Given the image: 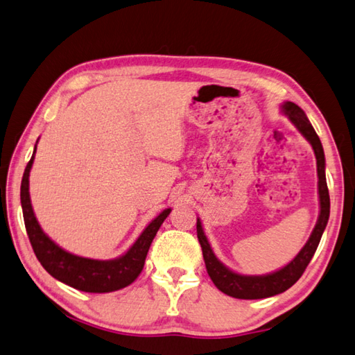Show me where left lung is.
Segmentation results:
<instances>
[{
  "label": "left lung",
  "instance_id": "obj_1",
  "mask_svg": "<svg viewBox=\"0 0 355 355\" xmlns=\"http://www.w3.org/2000/svg\"><path fill=\"white\" fill-rule=\"evenodd\" d=\"M283 114L289 117L291 122L295 125V128L302 132L303 137L312 145V150L315 153L317 159V175H318V198H320V215L317 219V224L313 227L309 239L304 244L302 250L298 252V255L293 258L289 264H286L283 269L277 272L267 273V275H241L230 270L229 267H225L213 253L209 239H207L202 223L198 218L196 230H198V239L199 244L202 247V255L205 261L207 272L211 278V282L220 292H224L225 295H230L233 298L241 300H259L278 295L284 291L289 289L291 286L295 284L300 277L303 275L307 264L311 263V259L315 253L317 247L322 239L323 232L326 229L327 219H329V191H327L326 184V175H324V151L320 137L317 136L315 130L311 125L309 119L306 117L304 111L300 108L298 105L292 102H284L282 106Z\"/></svg>",
  "mask_w": 355,
  "mask_h": 355
}]
</instances>
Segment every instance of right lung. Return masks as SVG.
Segmentation results:
<instances>
[{"instance_id":"add662e5","label":"right lung","mask_w":355,"mask_h":355,"mask_svg":"<svg viewBox=\"0 0 355 355\" xmlns=\"http://www.w3.org/2000/svg\"><path fill=\"white\" fill-rule=\"evenodd\" d=\"M35 150H33V155L24 170L19 196H21L26 232H28L35 257L46 272L51 273L58 282L73 287V289L91 293L114 292L130 286L139 277V273L142 272L146 253H148L153 239H155L159 227L162 225L165 218L170 215L171 209L164 210L157 218L153 219L145 227V230L140 233L136 243L122 257L114 259H91L73 255V253L62 249L46 235L38 224L35 213H33L29 195V173L33 157H35Z\"/></svg>"}]
</instances>
